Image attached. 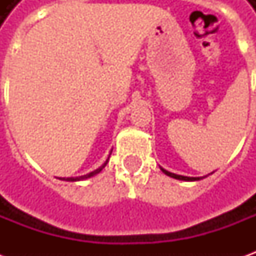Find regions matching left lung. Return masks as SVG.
Segmentation results:
<instances>
[{
	"mask_svg": "<svg viewBox=\"0 0 256 256\" xmlns=\"http://www.w3.org/2000/svg\"><path fill=\"white\" fill-rule=\"evenodd\" d=\"M160 170L166 176H168V177H172V178H176V180H180V181H198V180H202V178L204 177H185V176H178V174H174V172H167V170H164V168H162L160 167Z\"/></svg>",
	"mask_w": 256,
	"mask_h": 256,
	"instance_id": "8db88e82",
	"label": "left lung"
}]
</instances>
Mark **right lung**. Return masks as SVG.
<instances>
[{"instance_id":"right-lung-1","label":"right lung","mask_w":256,"mask_h":256,"mask_svg":"<svg viewBox=\"0 0 256 256\" xmlns=\"http://www.w3.org/2000/svg\"><path fill=\"white\" fill-rule=\"evenodd\" d=\"M112 152V150H111ZM111 155V154H110ZM108 159H110V156H108ZM108 159H106L102 164H101L98 168H96L94 172H90L89 174H86V176H79V177H71V178H58V180H62V181H70V182H76V181H84V180H88V178H92V177H94V176H97L98 172L104 168V167L106 166V163H108Z\"/></svg>"}]
</instances>
